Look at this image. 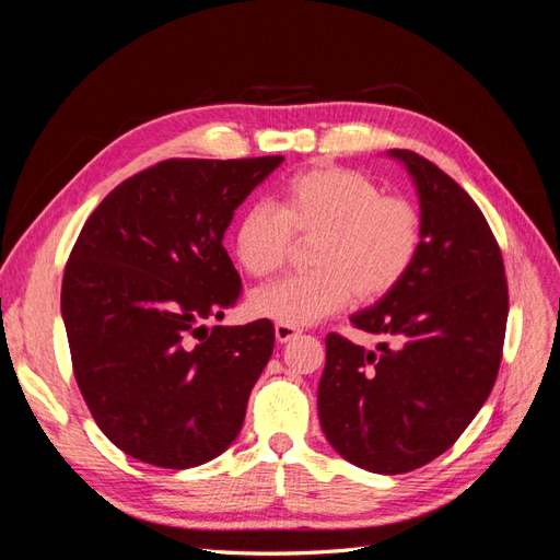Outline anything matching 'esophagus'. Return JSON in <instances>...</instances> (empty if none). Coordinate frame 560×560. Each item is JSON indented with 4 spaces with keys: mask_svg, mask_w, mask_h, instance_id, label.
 I'll return each instance as SVG.
<instances>
[{
    "mask_svg": "<svg viewBox=\"0 0 560 560\" xmlns=\"http://www.w3.org/2000/svg\"><path fill=\"white\" fill-rule=\"evenodd\" d=\"M301 331L296 327H290V325H276V338L278 343H287L292 341V338H296Z\"/></svg>",
    "mask_w": 560,
    "mask_h": 560,
    "instance_id": "obj_1",
    "label": "esophagus"
}]
</instances>
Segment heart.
Listing matches in <instances>:
<instances>
[{
    "label": "heart",
    "instance_id": "b5f03b06",
    "mask_svg": "<svg viewBox=\"0 0 560 560\" xmlns=\"http://www.w3.org/2000/svg\"><path fill=\"white\" fill-rule=\"evenodd\" d=\"M313 241V270L266 284L249 296L257 317L308 327L346 308L352 296L374 303L393 294L422 249V214L413 200L383 194L360 171L315 165L284 184L278 206L252 202L233 229V252L252 278H268Z\"/></svg>",
    "mask_w": 560,
    "mask_h": 560
}]
</instances>
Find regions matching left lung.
Wrapping results in <instances>:
<instances>
[{
    "mask_svg": "<svg viewBox=\"0 0 560 560\" xmlns=\"http://www.w3.org/2000/svg\"><path fill=\"white\" fill-rule=\"evenodd\" d=\"M387 154L413 177L422 249L393 294L350 317L385 338L376 350L327 334L317 411L348 463L404 474L448 451L488 399L510 294L500 245L463 186L416 151Z\"/></svg>",
    "mask_w": 560,
    "mask_h": 560,
    "instance_id": "left-lung-1",
    "label": "left lung"
}]
</instances>
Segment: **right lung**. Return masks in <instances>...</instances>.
Returning <instances> with one entry per match:
<instances>
[{
	"mask_svg": "<svg viewBox=\"0 0 560 560\" xmlns=\"http://www.w3.org/2000/svg\"><path fill=\"white\" fill-rule=\"evenodd\" d=\"M282 161H161L118 184L79 233L60 296L74 378L97 428L135 460L198 467L243 428L273 322L202 319L241 299L224 233Z\"/></svg>",
	"mask_w": 560,
	"mask_h": 560,
	"instance_id": "1",
	"label": "right lung"
}]
</instances>
